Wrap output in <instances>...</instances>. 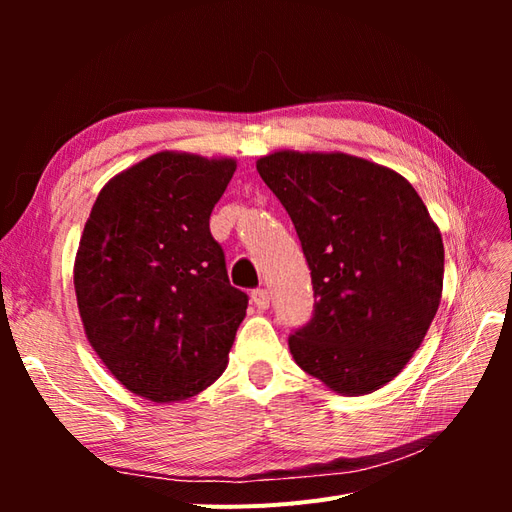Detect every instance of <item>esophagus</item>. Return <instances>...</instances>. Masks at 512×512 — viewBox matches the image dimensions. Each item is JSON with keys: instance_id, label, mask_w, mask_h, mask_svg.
Instances as JSON below:
<instances>
[{"instance_id": "34e87169", "label": "esophagus", "mask_w": 512, "mask_h": 512, "mask_svg": "<svg viewBox=\"0 0 512 512\" xmlns=\"http://www.w3.org/2000/svg\"><path fill=\"white\" fill-rule=\"evenodd\" d=\"M252 303H254L258 309H267V307H269V303H271V294H269V290H265V288H256V290L252 292Z\"/></svg>"}]
</instances>
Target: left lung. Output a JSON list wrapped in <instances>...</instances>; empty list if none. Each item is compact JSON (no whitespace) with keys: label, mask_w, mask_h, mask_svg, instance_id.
<instances>
[{"label":"left lung","mask_w":512,"mask_h":512,"mask_svg":"<svg viewBox=\"0 0 512 512\" xmlns=\"http://www.w3.org/2000/svg\"><path fill=\"white\" fill-rule=\"evenodd\" d=\"M258 173L280 198L312 271L314 312L288 346L329 389L391 382L438 312L444 245L412 185L346 153L277 151Z\"/></svg>","instance_id":"left-lung-1"}]
</instances>
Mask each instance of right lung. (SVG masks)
Masks as SVG:
<instances>
[{
    "label": "right lung",
    "instance_id": "1",
    "mask_svg": "<svg viewBox=\"0 0 512 512\" xmlns=\"http://www.w3.org/2000/svg\"><path fill=\"white\" fill-rule=\"evenodd\" d=\"M235 160L156 153L108 181L74 262L89 344L128 391L158 404L226 369L247 294L230 286L209 218Z\"/></svg>",
    "mask_w": 512,
    "mask_h": 512
}]
</instances>
